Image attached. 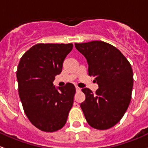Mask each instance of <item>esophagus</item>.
<instances>
[{"mask_svg":"<svg viewBox=\"0 0 148 148\" xmlns=\"http://www.w3.org/2000/svg\"><path fill=\"white\" fill-rule=\"evenodd\" d=\"M75 89H76V91H77V92H80V90H81L80 88H78V87H77V86L75 87Z\"/></svg>","mask_w":148,"mask_h":148,"instance_id":"esophagus-1","label":"esophagus"}]
</instances>
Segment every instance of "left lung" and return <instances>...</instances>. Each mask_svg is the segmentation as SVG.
Listing matches in <instances>:
<instances>
[{
  "mask_svg": "<svg viewBox=\"0 0 148 148\" xmlns=\"http://www.w3.org/2000/svg\"><path fill=\"white\" fill-rule=\"evenodd\" d=\"M84 56L88 73L98 85L95 94L88 88L82 91L85 100L80 103L88 124L97 130H107L121 120L131 100L133 73L128 60L119 50L103 41L75 43Z\"/></svg>",
  "mask_w": 148,
  "mask_h": 148,
  "instance_id": "8db88e82",
  "label": "left lung"
}]
</instances>
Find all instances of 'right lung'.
Returning <instances> with one entry per match:
<instances>
[{"label": "right lung", "mask_w": 148, "mask_h": 148, "mask_svg": "<svg viewBox=\"0 0 148 148\" xmlns=\"http://www.w3.org/2000/svg\"><path fill=\"white\" fill-rule=\"evenodd\" d=\"M73 47L72 43L36 44L25 52L18 64L16 76L24 112L42 131L61 129L73 105L74 85L56 87L53 83Z\"/></svg>", "instance_id": "add662e5"}]
</instances>
